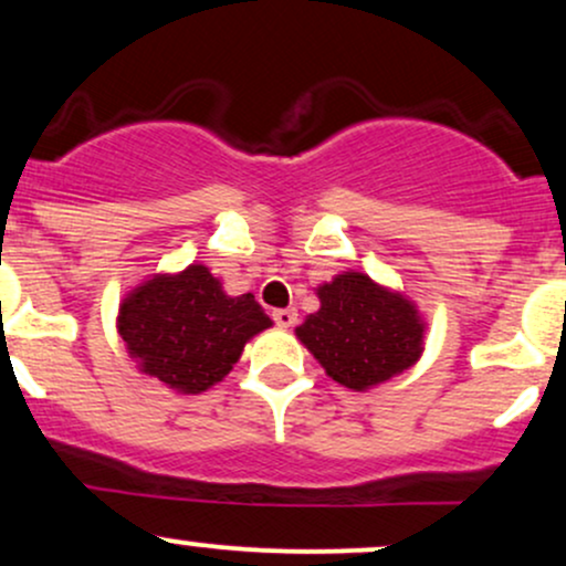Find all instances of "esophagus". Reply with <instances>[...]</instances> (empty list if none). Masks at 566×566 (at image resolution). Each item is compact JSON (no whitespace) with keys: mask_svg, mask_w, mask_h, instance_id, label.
<instances>
[{"mask_svg":"<svg viewBox=\"0 0 566 566\" xmlns=\"http://www.w3.org/2000/svg\"><path fill=\"white\" fill-rule=\"evenodd\" d=\"M271 316H274V322L279 324V327H292V324L297 322V311L295 308H276Z\"/></svg>","mask_w":566,"mask_h":566,"instance_id":"obj_1","label":"esophagus"}]
</instances>
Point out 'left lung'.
<instances>
[{
	"instance_id": "1",
	"label": "left lung",
	"mask_w": 566,
	"mask_h": 566,
	"mask_svg": "<svg viewBox=\"0 0 566 566\" xmlns=\"http://www.w3.org/2000/svg\"><path fill=\"white\" fill-rule=\"evenodd\" d=\"M316 295L322 308L295 333L340 386L365 391L405 373L423 354L426 324L415 303L367 274L343 271Z\"/></svg>"
}]
</instances>
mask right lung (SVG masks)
Returning a JSON list of instances; mask_svg holds the SVG:
<instances>
[{
    "instance_id": "obj_1",
    "label": "right lung",
    "mask_w": 566,
    "mask_h": 566,
    "mask_svg": "<svg viewBox=\"0 0 566 566\" xmlns=\"http://www.w3.org/2000/svg\"><path fill=\"white\" fill-rule=\"evenodd\" d=\"M116 322L140 373L184 394H201L223 380L244 343L271 327L252 292L226 295L201 263L143 282L119 305Z\"/></svg>"
}]
</instances>
